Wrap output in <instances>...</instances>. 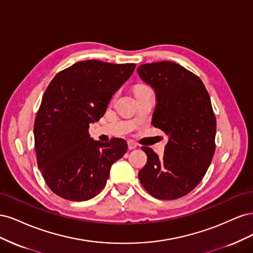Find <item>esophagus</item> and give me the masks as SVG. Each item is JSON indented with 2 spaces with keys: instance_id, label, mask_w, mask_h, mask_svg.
<instances>
[{
  "instance_id": "esophagus-1",
  "label": "esophagus",
  "mask_w": 253,
  "mask_h": 253,
  "mask_svg": "<svg viewBox=\"0 0 253 253\" xmlns=\"http://www.w3.org/2000/svg\"><path fill=\"white\" fill-rule=\"evenodd\" d=\"M127 148H128V150H134V149L137 148V144L133 141H128L127 142Z\"/></svg>"
}]
</instances>
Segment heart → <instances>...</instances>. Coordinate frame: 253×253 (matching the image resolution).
Wrapping results in <instances>:
<instances>
[{"label":"heart","mask_w":253,"mask_h":253,"mask_svg":"<svg viewBox=\"0 0 253 253\" xmlns=\"http://www.w3.org/2000/svg\"><path fill=\"white\" fill-rule=\"evenodd\" d=\"M140 87H145V85H137L135 88H140Z\"/></svg>","instance_id":"b5f03b06"}]
</instances>
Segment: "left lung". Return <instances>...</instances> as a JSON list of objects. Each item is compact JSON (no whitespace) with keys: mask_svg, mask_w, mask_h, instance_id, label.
Instances as JSON below:
<instances>
[{"mask_svg":"<svg viewBox=\"0 0 253 253\" xmlns=\"http://www.w3.org/2000/svg\"><path fill=\"white\" fill-rule=\"evenodd\" d=\"M137 72L155 90L152 124L169 136L163 157L142 147L148 160L138 177L153 197L177 200L202 181L215 151L210 97L196 75L171 61L142 64Z\"/></svg>","mask_w":253,"mask_h":253,"instance_id":"obj_1","label":"left lung"}]
</instances>
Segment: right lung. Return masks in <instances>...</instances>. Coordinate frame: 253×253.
Returning <instances> with one entry per match:
<instances>
[{
    "instance_id": "obj_1",
    "label": "right lung",
    "mask_w": 253,
    "mask_h": 253,
    "mask_svg": "<svg viewBox=\"0 0 253 253\" xmlns=\"http://www.w3.org/2000/svg\"><path fill=\"white\" fill-rule=\"evenodd\" d=\"M135 67L81 61L59 72L45 90L35 119V148L43 178L58 196L93 198L104 188L112 165L126 154V140L95 141L88 127L103 116Z\"/></svg>"
}]
</instances>
